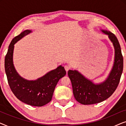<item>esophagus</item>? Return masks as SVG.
I'll return each mask as SVG.
<instances>
[{
    "mask_svg": "<svg viewBox=\"0 0 126 126\" xmlns=\"http://www.w3.org/2000/svg\"><path fill=\"white\" fill-rule=\"evenodd\" d=\"M64 68H65V69L66 71V72H68L69 70L70 69V67L69 66H68V65H65V66H64Z\"/></svg>",
    "mask_w": 126,
    "mask_h": 126,
    "instance_id": "esophagus-1",
    "label": "esophagus"
}]
</instances>
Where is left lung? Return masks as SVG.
I'll return each instance as SVG.
<instances>
[{
    "instance_id": "8db88e82",
    "label": "left lung",
    "mask_w": 126,
    "mask_h": 126,
    "mask_svg": "<svg viewBox=\"0 0 126 126\" xmlns=\"http://www.w3.org/2000/svg\"><path fill=\"white\" fill-rule=\"evenodd\" d=\"M102 32L108 35L115 48L114 64L107 79L100 84H94L76 70H69L68 73L75 99L84 105L96 104L110 97L118 87L123 72V57L118 39L110 32Z\"/></svg>"
}]
</instances>
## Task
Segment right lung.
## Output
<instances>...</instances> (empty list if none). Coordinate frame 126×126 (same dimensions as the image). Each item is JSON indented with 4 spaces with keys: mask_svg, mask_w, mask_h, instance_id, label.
I'll return each mask as SVG.
<instances>
[{
    "mask_svg": "<svg viewBox=\"0 0 126 126\" xmlns=\"http://www.w3.org/2000/svg\"><path fill=\"white\" fill-rule=\"evenodd\" d=\"M30 32L24 31L12 40L5 57V72L10 89L16 98L30 106L41 107L51 100L57 84L66 72L63 66H60L35 81L26 80L17 73L13 61L14 44Z\"/></svg>",
    "mask_w": 126,
    "mask_h": 126,
    "instance_id": "obj_1",
    "label": "right lung"
}]
</instances>
